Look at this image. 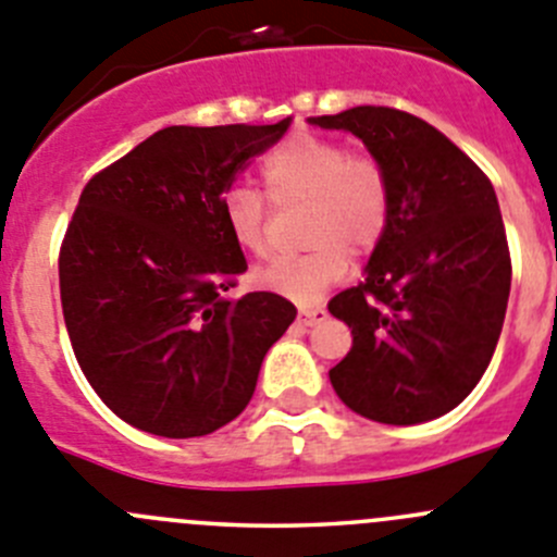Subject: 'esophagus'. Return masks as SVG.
<instances>
[{
  "instance_id": "esophagus-1",
  "label": "esophagus",
  "mask_w": 557,
  "mask_h": 557,
  "mask_svg": "<svg viewBox=\"0 0 557 557\" xmlns=\"http://www.w3.org/2000/svg\"><path fill=\"white\" fill-rule=\"evenodd\" d=\"M326 319V310L324 308H302L299 310V324L305 326H315Z\"/></svg>"
}]
</instances>
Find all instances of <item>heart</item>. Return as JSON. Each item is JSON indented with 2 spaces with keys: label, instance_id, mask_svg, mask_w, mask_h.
Instances as JSON below:
<instances>
[{
  "label": "heart",
  "instance_id": "obj_1",
  "mask_svg": "<svg viewBox=\"0 0 557 557\" xmlns=\"http://www.w3.org/2000/svg\"><path fill=\"white\" fill-rule=\"evenodd\" d=\"M261 178L272 206L305 202L310 249L263 263L252 272V283L294 305H315L346 277L349 255L368 258L382 244L393 202L387 170L373 156L349 153L341 143L296 134L263 159ZM222 222L244 252L267 249L269 211L255 189L231 186L222 197Z\"/></svg>",
  "mask_w": 557,
  "mask_h": 557
}]
</instances>
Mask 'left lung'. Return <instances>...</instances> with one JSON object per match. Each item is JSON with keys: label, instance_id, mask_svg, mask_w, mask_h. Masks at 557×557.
<instances>
[{"label": "left lung", "instance_id": "8db88e82", "mask_svg": "<svg viewBox=\"0 0 557 557\" xmlns=\"http://www.w3.org/2000/svg\"><path fill=\"white\" fill-rule=\"evenodd\" d=\"M310 123L360 137L387 170L393 197L366 280L330 302L355 335L330 371L332 387L376 423L440 418L481 382L506 319L511 252L492 181L401 109L355 107Z\"/></svg>", "mask_w": 557, "mask_h": 557}]
</instances>
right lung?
Instances as JSON below:
<instances>
[{"label":"right lung","instance_id":"1","mask_svg":"<svg viewBox=\"0 0 557 557\" xmlns=\"http://www.w3.org/2000/svg\"><path fill=\"white\" fill-rule=\"evenodd\" d=\"M290 126H170L82 189L60 247V302L98 398L148 434L202 436L244 412L296 308L252 290L222 197Z\"/></svg>","mask_w":557,"mask_h":557}]
</instances>
